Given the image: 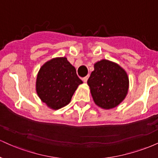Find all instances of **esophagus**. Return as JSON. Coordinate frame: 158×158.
<instances>
[{
	"label": "esophagus",
	"mask_w": 158,
	"mask_h": 158,
	"mask_svg": "<svg viewBox=\"0 0 158 158\" xmlns=\"http://www.w3.org/2000/svg\"><path fill=\"white\" fill-rule=\"evenodd\" d=\"M88 76H87V77H83L82 79V81H84V82H86L87 81H88Z\"/></svg>",
	"instance_id": "obj_1"
}]
</instances>
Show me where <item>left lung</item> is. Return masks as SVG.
<instances>
[{"label":"left lung","instance_id":"1","mask_svg":"<svg viewBox=\"0 0 158 158\" xmlns=\"http://www.w3.org/2000/svg\"><path fill=\"white\" fill-rule=\"evenodd\" d=\"M128 84L124 69L106 59L94 64V70L88 80L94 102L104 109L115 108L124 100Z\"/></svg>","mask_w":158,"mask_h":158}]
</instances>
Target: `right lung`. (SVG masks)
Returning <instances> with one entry per match:
<instances>
[{"instance_id": "add662e5", "label": "right lung", "mask_w": 158, "mask_h": 158, "mask_svg": "<svg viewBox=\"0 0 158 158\" xmlns=\"http://www.w3.org/2000/svg\"><path fill=\"white\" fill-rule=\"evenodd\" d=\"M82 81L67 58H54L40 68L36 79V92L41 100L54 110L69 104Z\"/></svg>"}]
</instances>
